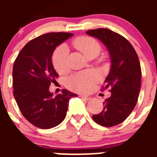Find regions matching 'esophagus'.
Returning a JSON list of instances; mask_svg holds the SVG:
<instances>
[{"label":"esophagus","instance_id":"esophagus-1","mask_svg":"<svg viewBox=\"0 0 157 157\" xmlns=\"http://www.w3.org/2000/svg\"><path fill=\"white\" fill-rule=\"evenodd\" d=\"M80 97H81L82 99H86V100H90V99H92L90 96H85V95H80Z\"/></svg>","mask_w":157,"mask_h":157}]
</instances>
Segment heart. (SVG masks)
Returning <instances> with one entry per match:
<instances>
[{
  "label": "heart",
  "mask_w": 157,
  "mask_h": 157,
  "mask_svg": "<svg viewBox=\"0 0 157 157\" xmlns=\"http://www.w3.org/2000/svg\"><path fill=\"white\" fill-rule=\"evenodd\" d=\"M73 45L88 58L97 56L101 51V45L97 41L90 36H80L73 41ZM67 55L68 48L67 45L61 44L53 52L52 58V65L59 74L64 73L67 70ZM99 80L98 75L93 71H85L76 73L66 80V85L71 90L81 93L90 91L93 85Z\"/></svg>",
  "instance_id": "obj_1"
}]
</instances>
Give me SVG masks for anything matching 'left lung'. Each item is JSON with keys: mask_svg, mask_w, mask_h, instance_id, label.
Returning <instances> with one entry per match:
<instances>
[{"mask_svg": "<svg viewBox=\"0 0 157 157\" xmlns=\"http://www.w3.org/2000/svg\"><path fill=\"white\" fill-rule=\"evenodd\" d=\"M106 46L111 58V69L105 87L111 88V96L103 102V109L93 115V121L104 127H112L129 116L137 102L141 82L138 56L131 44L121 35L99 28L86 31Z\"/></svg>", "mask_w": 157, "mask_h": 157, "instance_id": "left-lung-1", "label": "left lung"}]
</instances>
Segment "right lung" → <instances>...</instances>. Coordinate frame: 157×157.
Here are the masks:
<instances>
[{
    "label": "right lung",
    "mask_w": 157,
    "mask_h": 157,
    "mask_svg": "<svg viewBox=\"0 0 157 157\" xmlns=\"http://www.w3.org/2000/svg\"><path fill=\"white\" fill-rule=\"evenodd\" d=\"M73 36L69 33H49L29 41L20 51L13 67V96L20 112L32 124L49 129L65 118L71 98L77 94L63 90L53 96L51 83L58 74L52 57L58 45Z\"/></svg>",
    "instance_id": "right-lung-1"
}]
</instances>
